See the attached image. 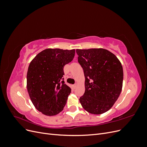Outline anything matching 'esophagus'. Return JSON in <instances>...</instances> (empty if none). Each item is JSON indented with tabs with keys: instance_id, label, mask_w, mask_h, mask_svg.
Returning <instances> with one entry per match:
<instances>
[{
	"instance_id": "obj_1",
	"label": "esophagus",
	"mask_w": 147,
	"mask_h": 147,
	"mask_svg": "<svg viewBox=\"0 0 147 147\" xmlns=\"http://www.w3.org/2000/svg\"><path fill=\"white\" fill-rule=\"evenodd\" d=\"M77 83H75V84H74V85H73V86H72V87H73V88H74V89H75V88H76V87H77Z\"/></svg>"
}]
</instances>
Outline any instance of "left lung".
I'll return each mask as SVG.
<instances>
[{"label":"left lung","instance_id":"obj_1","mask_svg":"<svg viewBox=\"0 0 147 147\" xmlns=\"http://www.w3.org/2000/svg\"><path fill=\"white\" fill-rule=\"evenodd\" d=\"M76 52L85 78V91L80 102L91 114L107 112L117 100L122 90L121 63L112 53L103 48L77 49Z\"/></svg>","mask_w":147,"mask_h":147}]
</instances>
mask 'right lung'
Wrapping results in <instances>:
<instances>
[{"label":"right lung","instance_id":"obj_1","mask_svg":"<svg viewBox=\"0 0 147 147\" xmlns=\"http://www.w3.org/2000/svg\"><path fill=\"white\" fill-rule=\"evenodd\" d=\"M75 50L48 48L30 62L27 73V89L33 105L47 116L63 111L71 92L63 80L64 67L74 59Z\"/></svg>","mask_w":147,"mask_h":147}]
</instances>
